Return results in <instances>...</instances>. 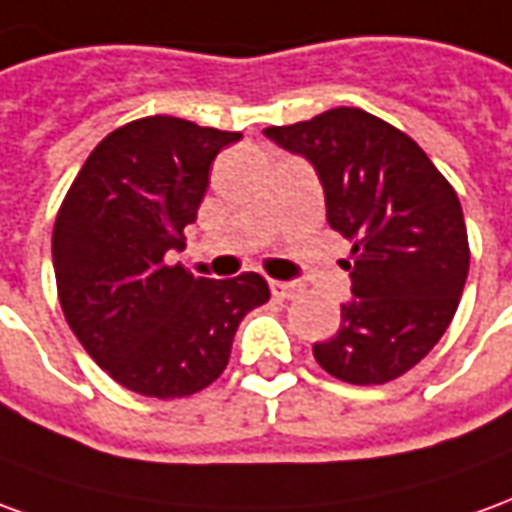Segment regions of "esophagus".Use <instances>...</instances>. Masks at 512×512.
<instances>
[{
    "label": "esophagus",
    "instance_id": "esophagus-1",
    "mask_svg": "<svg viewBox=\"0 0 512 512\" xmlns=\"http://www.w3.org/2000/svg\"><path fill=\"white\" fill-rule=\"evenodd\" d=\"M270 289H273L275 297L292 300V297H297V292H300V284H295V281H270Z\"/></svg>",
    "mask_w": 512,
    "mask_h": 512
}]
</instances>
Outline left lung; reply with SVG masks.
Here are the masks:
<instances>
[{
  "instance_id": "1",
  "label": "left lung",
  "mask_w": 512,
  "mask_h": 512,
  "mask_svg": "<svg viewBox=\"0 0 512 512\" xmlns=\"http://www.w3.org/2000/svg\"><path fill=\"white\" fill-rule=\"evenodd\" d=\"M264 134L317 168L328 223L353 242V300L336 336L314 344L317 364L353 386L400 378L444 336L466 286L458 192L416 140L358 107Z\"/></svg>"
}]
</instances>
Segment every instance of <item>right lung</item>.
Returning <instances> with one entry per match:
<instances>
[{
    "mask_svg": "<svg viewBox=\"0 0 512 512\" xmlns=\"http://www.w3.org/2000/svg\"><path fill=\"white\" fill-rule=\"evenodd\" d=\"M242 134L148 115L90 151L52 231L57 297L88 355L123 389L179 400L215 383L250 308L270 300L259 273L195 278L170 264L209 187V165Z\"/></svg>",
    "mask_w": 512,
    "mask_h": 512,
    "instance_id": "right-lung-1",
    "label": "right lung"
}]
</instances>
